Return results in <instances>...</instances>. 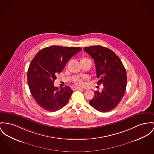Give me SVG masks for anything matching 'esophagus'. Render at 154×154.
<instances>
[{"mask_svg": "<svg viewBox=\"0 0 154 154\" xmlns=\"http://www.w3.org/2000/svg\"><path fill=\"white\" fill-rule=\"evenodd\" d=\"M73 91H76V90H83V89L81 88H79V87H73Z\"/></svg>", "mask_w": 154, "mask_h": 154, "instance_id": "34e87169", "label": "esophagus"}]
</instances>
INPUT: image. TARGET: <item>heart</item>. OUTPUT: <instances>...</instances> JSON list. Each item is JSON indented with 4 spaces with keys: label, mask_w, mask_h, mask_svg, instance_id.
Listing matches in <instances>:
<instances>
[{
    "label": "heart",
    "mask_w": 154,
    "mask_h": 154,
    "mask_svg": "<svg viewBox=\"0 0 154 154\" xmlns=\"http://www.w3.org/2000/svg\"><path fill=\"white\" fill-rule=\"evenodd\" d=\"M82 60H90L86 58H82V59L81 60V61ZM75 83L76 84V85H82L83 84V83L82 82V81L80 79H77L75 81Z\"/></svg>",
    "instance_id": "obj_1"
}]
</instances>
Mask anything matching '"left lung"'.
<instances>
[{
  "instance_id": "left-lung-1",
  "label": "left lung",
  "mask_w": 154,
  "mask_h": 154,
  "mask_svg": "<svg viewBox=\"0 0 154 154\" xmlns=\"http://www.w3.org/2000/svg\"><path fill=\"white\" fill-rule=\"evenodd\" d=\"M96 66L97 85H103L102 91H94L90 105L100 112H108L120 102L125 92L127 74L119 57L111 50L100 45L84 47Z\"/></svg>"
}]
</instances>
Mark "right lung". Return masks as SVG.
Segmentation results:
<instances>
[{"label":"right lung","instance_id":"obj_1","mask_svg":"<svg viewBox=\"0 0 154 154\" xmlns=\"http://www.w3.org/2000/svg\"><path fill=\"white\" fill-rule=\"evenodd\" d=\"M81 50L80 47L52 45L41 50L31 61L27 72L28 85L33 98L42 109L55 112L68 102L73 92L71 88L66 86L58 89L54 82L56 75Z\"/></svg>","mask_w":154,"mask_h":154}]
</instances>
